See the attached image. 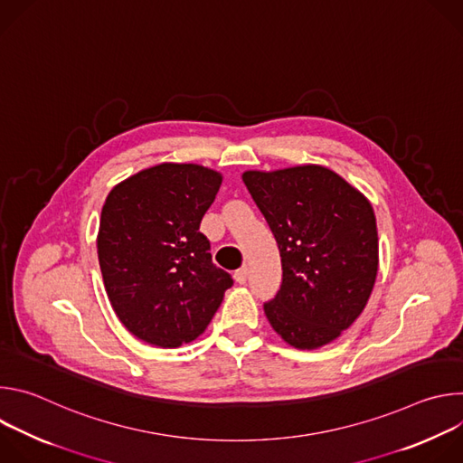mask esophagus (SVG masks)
I'll list each match as a JSON object with an SVG mask.
<instances>
[{"mask_svg": "<svg viewBox=\"0 0 463 463\" xmlns=\"http://www.w3.org/2000/svg\"><path fill=\"white\" fill-rule=\"evenodd\" d=\"M247 277H249V268H247V266L240 268V269L234 273V280H236L238 284H245V282H247Z\"/></svg>", "mask_w": 463, "mask_h": 463, "instance_id": "34e87169", "label": "esophagus"}]
</instances>
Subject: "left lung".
<instances>
[{"mask_svg":"<svg viewBox=\"0 0 463 463\" xmlns=\"http://www.w3.org/2000/svg\"><path fill=\"white\" fill-rule=\"evenodd\" d=\"M241 179L282 258V286L263 311L293 348L334 343L366 307L379 268L368 197L334 170L298 165L247 170Z\"/></svg>","mask_w":463,"mask_h":463,"instance_id":"left-lung-1","label":"left lung"}]
</instances>
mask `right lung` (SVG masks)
Returning <instances> with one entry per match:
<instances>
[{"instance_id":"right-lung-1","label":"right lung","mask_w":463,"mask_h":463,"mask_svg":"<svg viewBox=\"0 0 463 463\" xmlns=\"http://www.w3.org/2000/svg\"><path fill=\"white\" fill-rule=\"evenodd\" d=\"M222 181L202 165L161 163L106 197L97 234L104 288L124 327L148 345L179 348L200 337L232 286L200 232Z\"/></svg>"}]
</instances>
